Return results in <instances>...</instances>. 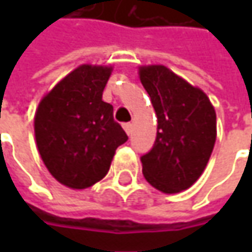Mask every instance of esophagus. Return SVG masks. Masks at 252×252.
<instances>
[{
  "label": "esophagus",
  "mask_w": 252,
  "mask_h": 252,
  "mask_svg": "<svg viewBox=\"0 0 252 252\" xmlns=\"http://www.w3.org/2000/svg\"><path fill=\"white\" fill-rule=\"evenodd\" d=\"M123 129L127 133V136H130L131 133H133V125H131V123H125V125H123Z\"/></svg>",
  "instance_id": "1"
}]
</instances>
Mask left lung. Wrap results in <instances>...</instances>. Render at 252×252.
<instances>
[{"mask_svg": "<svg viewBox=\"0 0 252 252\" xmlns=\"http://www.w3.org/2000/svg\"><path fill=\"white\" fill-rule=\"evenodd\" d=\"M139 78L157 115L154 146L141 157L143 175L162 193L190 188L216 143V111L208 95L165 65L139 67Z\"/></svg>", "mask_w": 252, "mask_h": 252, "instance_id": "8db88e82", "label": "left lung"}]
</instances>
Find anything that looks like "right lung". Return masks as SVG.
<instances>
[{"mask_svg": "<svg viewBox=\"0 0 252 252\" xmlns=\"http://www.w3.org/2000/svg\"><path fill=\"white\" fill-rule=\"evenodd\" d=\"M112 65L81 64L39 102L34 139L46 168L71 189H85L109 171L116 149L127 140L113 121V106L102 101Z\"/></svg>", "mask_w": 252, "mask_h": 252, "instance_id": "right-lung-1", "label": "right lung"}]
</instances>
